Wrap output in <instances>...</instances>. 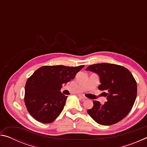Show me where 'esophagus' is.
Here are the masks:
<instances>
[{"label":"esophagus","instance_id":"esophagus-1","mask_svg":"<svg viewBox=\"0 0 147 147\" xmlns=\"http://www.w3.org/2000/svg\"><path fill=\"white\" fill-rule=\"evenodd\" d=\"M78 96L81 99H82V100H86V99L87 98L85 96H84L83 94H79Z\"/></svg>","mask_w":147,"mask_h":147}]
</instances>
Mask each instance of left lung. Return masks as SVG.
I'll use <instances>...</instances> for the list:
<instances>
[{"instance_id":"8db88e82","label":"left lung","mask_w":147,"mask_h":147,"mask_svg":"<svg viewBox=\"0 0 147 147\" xmlns=\"http://www.w3.org/2000/svg\"><path fill=\"white\" fill-rule=\"evenodd\" d=\"M86 71L94 72L100 78L98 89L104 91L107 101L104 104L94 100L93 108L88 113L96 123L111 125L128 115L137 96V83L127 69L112 63H97L89 65Z\"/></svg>"}]
</instances>
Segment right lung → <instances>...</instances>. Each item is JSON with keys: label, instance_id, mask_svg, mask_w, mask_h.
<instances>
[{"label": "right lung", "instance_id": "add662e5", "mask_svg": "<svg viewBox=\"0 0 147 147\" xmlns=\"http://www.w3.org/2000/svg\"><path fill=\"white\" fill-rule=\"evenodd\" d=\"M84 65L43 66L28 78L24 102L29 113L39 122L51 123L63 110L67 96L60 91Z\"/></svg>", "mask_w": 147, "mask_h": 147}]
</instances>
